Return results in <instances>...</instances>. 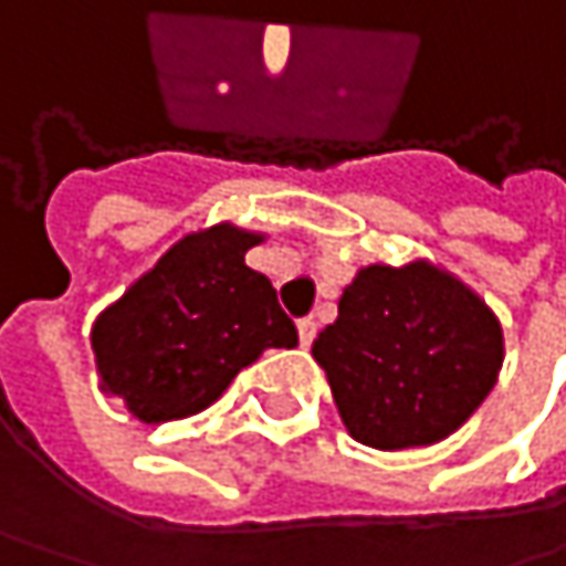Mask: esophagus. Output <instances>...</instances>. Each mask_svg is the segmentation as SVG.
<instances>
[{
  "mask_svg": "<svg viewBox=\"0 0 566 566\" xmlns=\"http://www.w3.org/2000/svg\"><path fill=\"white\" fill-rule=\"evenodd\" d=\"M314 334H317V321H314V317H301V321H297V337H301V347H311Z\"/></svg>",
  "mask_w": 566,
  "mask_h": 566,
  "instance_id": "esophagus-1",
  "label": "esophagus"
}]
</instances>
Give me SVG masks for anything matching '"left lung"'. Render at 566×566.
Listing matches in <instances>:
<instances>
[{"mask_svg":"<svg viewBox=\"0 0 566 566\" xmlns=\"http://www.w3.org/2000/svg\"><path fill=\"white\" fill-rule=\"evenodd\" d=\"M311 354L347 432L394 452L455 432L492 394L505 347L479 294L416 262L364 269Z\"/></svg>","mask_w":566,"mask_h":566,"instance_id":"obj_1","label":"left lung"}]
</instances>
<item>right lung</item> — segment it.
Returning <instances> with one entry per match:
<instances>
[{
  "mask_svg": "<svg viewBox=\"0 0 566 566\" xmlns=\"http://www.w3.org/2000/svg\"><path fill=\"white\" fill-rule=\"evenodd\" d=\"M255 242L235 226L186 235L97 317L91 347L101 387L137 419L192 416L265 347L297 344L272 282L245 265Z\"/></svg>",
  "mask_w": 566,
  "mask_h": 566,
  "instance_id": "right-lung-1",
  "label": "right lung"
}]
</instances>
